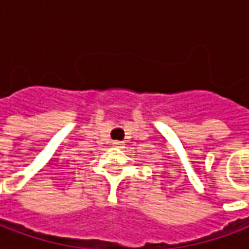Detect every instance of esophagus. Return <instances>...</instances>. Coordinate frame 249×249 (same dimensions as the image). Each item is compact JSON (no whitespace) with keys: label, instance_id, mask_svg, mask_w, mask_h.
Instances as JSON below:
<instances>
[{"label":"esophagus","instance_id":"34e87169","mask_svg":"<svg viewBox=\"0 0 249 249\" xmlns=\"http://www.w3.org/2000/svg\"><path fill=\"white\" fill-rule=\"evenodd\" d=\"M113 146H116V148H123L124 142L123 141H113Z\"/></svg>","mask_w":249,"mask_h":249}]
</instances>
